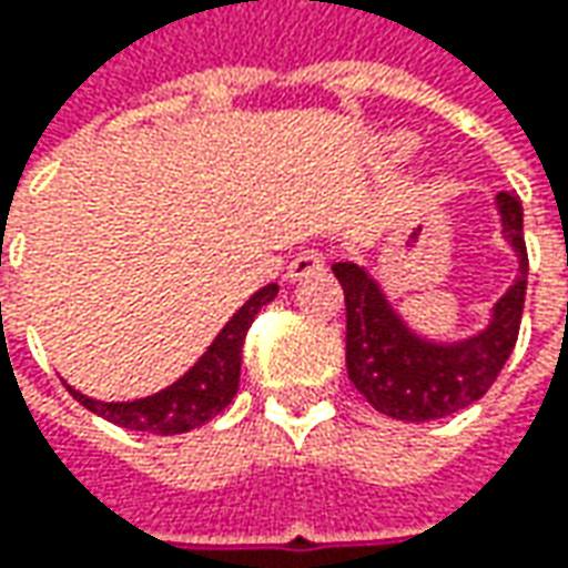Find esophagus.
Segmentation results:
<instances>
[{
	"instance_id": "1",
	"label": "esophagus",
	"mask_w": 568,
	"mask_h": 568,
	"mask_svg": "<svg viewBox=\"0 0 568 568\" xmlns=\"http://www.w3.org/2000/svg\"><path fill=\"white\" fill-rule=\"evenodd\" d=\"M325 262H322V252H313V250H306V252H300V255H294V262L287 265V281H300V277H306V274H313L318 272Z\"/></svg>"
}]
</instances>
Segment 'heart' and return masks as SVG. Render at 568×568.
Wrapping results in <instances>:
<instances>
[{
  "label": "heart",
  "instance_id": "heart-1",
  "mask_svg": "<svg viewBox=\"0 0 568 568\" xmlns=\"http://www.w3.org/2000/svg\"><path fill=\"white\" fill-rule=\"evenodd\" d=\"M382 148H385V158H388L392 164H404V161H410V158L417 154L420 142H417V135H410V132H395V135L385 139Z\"/></svg>",
  "mask_w": 568,
  "mask_h": 568
}]
</instances>
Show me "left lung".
Instances as JSON below:
<instances>
[{"instance_id": "left-lung-1", "label": "left lung", "mask_w": 568, "mask_h": 568, "mask_svg": "<svg viewBox=\"0 0 568 568\" xmlns=\"http://www.w3.org/2000/svg\"><path fill=\"white\" fill-rule=\"evenodd\" d=\"M493 205L518 274L490 306L487 325L465 338L443 341L417 332L366 268L351 262L332 265L347 306V379L385 417L424 424L465 410L487 395L509 361L525 310L528 252L521 202L513 192H499Z\"/></svg>"}]
</instances>
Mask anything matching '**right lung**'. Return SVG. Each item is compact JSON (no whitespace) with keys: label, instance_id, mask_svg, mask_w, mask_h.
<instances>
[{"label":"right lung","instance_id":"right-lung-1","mask_svg":"<svg viewBox=\"0 0 568 568\" xmlns=\"http://www.w3.org/2000/svg\"><path fill=\"white\" fill-rule=\"evenodd\" d=\"M277 296V284H265L230 316V322L217 332V338L207 344V351L199 361L189 366L186 373L166 388L144 395L135 402H98L81 395L69 385V392L88 410L110 424L139 429V433H154V436H176L189 433L195 426L214 420L236 395L240 388V363H243V341L250 332L252 318L262 306H268Z\"/></svg>","mask_w":568,"mask_h":568}]
</instances>
